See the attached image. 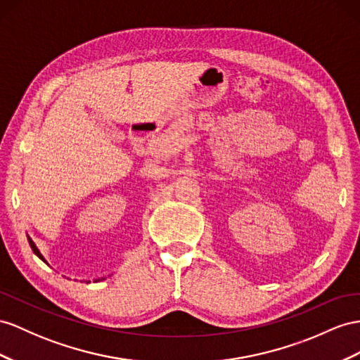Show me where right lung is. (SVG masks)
<instances>
[{"label":"right lung","mask_w":360,"mask_h":360,"mask_svg":"<svg viewBox=\"0 0 360 360\" xmlns=\"http://www.w3.org/2000/svg\"><path fill=\"white\" fill-rule=\"evenodd\" d=\"M29 243H30V246H32V250H33V252L36 254V255H38L39 257V259L42 260V262H45V259H44V257L41 255V252H39V250H38V248H36V245L33 243V240H32V238L29 237ZM45 263H47V262H45Z\"/></svg>","instance_id":"obj_1"}]
</instances>
